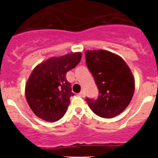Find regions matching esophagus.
Returning a JSON list of instances; mask_svg holds the SVG:
<instances>
[{
	"mask_svg": "<svg viewBox=\"0 0 158 158\" xmlns=\"http://www.w3.org/2000/svg\"><path fill=\"white\" fill-rule=\"evenodd\" d=\"M78 95H79L80 96H81V97H84V96H85V93H84L83 91H81Z\"/></svg>",
	"mask_w": 158,
	"mask_h": 158,
	"instance_id": "34e87169",
	"label": "esophagus"
}]
</instances>
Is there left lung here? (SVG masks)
Returning a JSON list of instances; mask_svg holds the SVG:
<instances>
[{
	"instance_id": "obj_1",
	"label": "left lung",
	"mask_w": 158,
	"mask_h": 158,
	"mask_svg": "<svg viewBox=\"0 0 158 158\" xmlns=\"http://www.w3.org/2000/svg\"><path fill=\"white\" fill-rule=\"evenodd\" d=\"M86 65L99 90L96 99L87 98L92 111L102 118H111L129 105L135 92V80L129 67L120 57L109 52L87 51Z\"/></svg>"
}]
</instances>
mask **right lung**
Wrapping results in <instances>:
<instances>
[{
  "instance_id": "1",
  "label": "right lung",
  "mask_w": 158,
  "mask_h": 158,
  "mask_svg": "<svg viewBox=\"0 0 158 158\" xmlns=\"http://www.w3.org/2000/svg\"><path fill=\"white\" fill-rule=\"evenodd\" d=\"M81 53L51 58L32 71L27 82L25 96L35 115L47 122H56L64 116L74 95L66 80V73L76 67Z\"/></svg>"
}]
</instances>
